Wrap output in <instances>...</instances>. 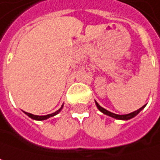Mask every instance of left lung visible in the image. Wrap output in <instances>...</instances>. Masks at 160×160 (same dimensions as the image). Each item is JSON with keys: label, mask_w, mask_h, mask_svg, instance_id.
Masks as SVG:
<instances>
[{"label": "left lung", "mask_w": 160, "mask_h": 160, "mask_svg": "<svg viewBox=\"0 0 160 160\" xmlns=\"http://www.w3.org/2000/svg\"><path fill=\"white\" fill-rule=\"evenodd\" d=\"M96 104H97V107L98 108V110L100 111V112H102L104 114H106V115H109V116H111V117H113V118H115V119H120V120H128V119H131V118H133L134 116H136L143 108H144V106H142V108H140L139 110H137V111H135V112H131V113H128V114H124V115H119V114H115V113H112V112H109V111H107V110H105L104 108H102L97 101H96Z\"/></svg>", "instance_id": "left-lung-1"}]
</instances>
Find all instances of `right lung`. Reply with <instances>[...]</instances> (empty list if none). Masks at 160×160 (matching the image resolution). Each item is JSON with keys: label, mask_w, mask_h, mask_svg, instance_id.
Masks as SVG:
<instances>
[{"label": "right lung", "mask_w": 160, "mask_h": 160, "mask_svg": "<svg viewBox=\"0 0 160 160\" xmlns=\"http://www.w3.org/2000/svg\"><path fill=\"white\" fill-rule=\"evenodd\" d=\"M62 110V108L61 109H59L57 112H53V113H51V114H48V115H41V116H39V115H33V114H32V113H29V112H25L29 117H31L32 119H34V120H46V119H48V118H49V117H51V116H54L55 114H57L60 111Z\"/></svg>", "instance_id": "right-lung-1"}]
</instances>
